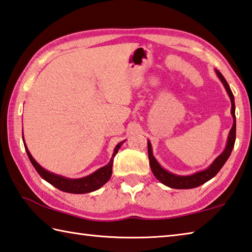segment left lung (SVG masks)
Returning <instances> with one entry per match:
<instances>
[{"label":"left lung","instance_id":"8db88e82","mask_svg":"<svg viewBox=\"0 0 252 252\" xmlns=\"http://www.w3.org/2000/svg\"><path fill=\"white\" fill-rule=\"evenodd\" d=\"M216 74L218 75L219 79L221 80L223 86H225L227 93L230 97L231 114H232V118H234V126H232L231 130L229 132V136H228V142H227V146L225 151H223V152L219 155L216 159H215L214 163L207 168V170L197 172L189 176H177V175H174L172 173H168L167 171H165L164 168L159 166V164L157 162V159L154 158L152 154V148H151V143L148 142V152H149L151 170H152L154 176L157 177L159 182L163 183L164 185L171 187V189H195V187H198L200 185H203L204 183L212 180V178L216 175L219 171H220V168L223 166V164L226 163L228 158L230 157L231 151L234 149L235 141H236V116H235L234 94H232L231 90L229 88V85L227 84L226 79L223 78V76L220 74V71L216 70Z\"/></svg>","mask_w":252,"mask_h":252}]
</instances>
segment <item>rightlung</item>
<instances>
[{
	"label": "right lung",
	"instance_id": "obj_1",
	"mask_svg": "<svg viewBox=\"0 0 252 252\" xmlns=\"http://www.w3.org/2000/svg\"><path fill=\"white\" fill-rule=\"evenodd\" d=\"M122 143L123 142L117 144L110 162H109L106 166L99 168L98 171H95L94 174H91V175L84 178H79V180H69V178L55 175V174L49 173L46 170H44V168L35 161L33 157H32L30 151L26 148V144L24 145H25L27 155H29L30 161L32 162V164H33V166L35 167V170L37 171L40 177L44 178L45 181L56 187V189H58L59 190L66 191V193H71V194H86L100 189V187L106 184V183L110 180L111 174H112L113 158L116 157V154L118 153V151L120 149Z\"/></svg>",
	"mask_w": 252,
	"mask_h": 252
}]
</instances>
